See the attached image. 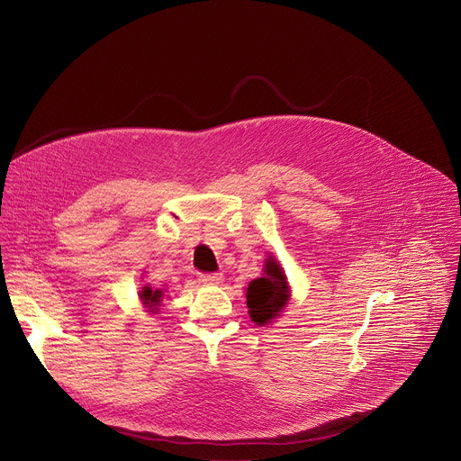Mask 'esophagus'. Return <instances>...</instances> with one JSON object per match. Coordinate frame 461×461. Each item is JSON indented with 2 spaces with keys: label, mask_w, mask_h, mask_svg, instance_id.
<instances>
[{
  "label": "esophagus",
  "mask_w": 461,
  "mask_h": 461,
  "mask_svg": "<svg viewBox=\"0 0 461 461\" xmlns=\"http://www.w3.org/2000/svg\"><path fill=\"white\" fill-rule=\"evenodd\" d=\"M198 280L205 285H220L223 282V274L221 272H205V274H200Z\"/></svg>",
  "instance_id": "esophagus-1"
}]
</instances>
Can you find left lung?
Instances as JSON below:
<instances>
[{
    "mask_svg": "<svg viewBox=\"0 0 461 461\" xmlns=\"http://www.w3.org/2000/svg\"><path fill=\"white\" fill-rule=\"evenodd\" d=\"M247 307L250 320L258 325H267L278 318L291 298V287L282 265L272 254L265 259L263 276L247 287Z\"/></svg>",
    "mask_w": 461,
    "mask_h": 461,
    "instance_id": "left-lung-1",
    "label": "left lung"
}]
</instances>
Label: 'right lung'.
<instances>
[{
	"label": "right lung",
	"mask_w": 461,
	"mask_h": 461,
	"mask_svg": "<svg viewBox=\"0 0 461 461\" xmlns=\"http://www.w3.org/2000/svg\"><path fill=\"white\" fill-rule=\"evenodd\" d=\"M161 298H163V291H159V289L154 291L150 285H145L140 291V300L147 307L149 312H156L158 311V305L161 303Z\"/></svg>",
	"instance_id": "add662e5"
}]
</instances>
